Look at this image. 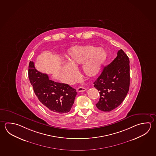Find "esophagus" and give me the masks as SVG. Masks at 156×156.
<instances>
[{
  "label": "esophagus",
  "mask_w": 156,
  "mask_h": 156,
  "mask_svg": "<svg viewBox=\"0 0 156 156\" xmlns=\"http://www.w3.org/2000/svg\"><path fill=\"white\" fill-rule=\"evenodd\" d=\"M86 90V88L83 87H80L77 88L76 91L78 92H85Z\"/></svg>",
  "instance_id": "1"
}]
</instances>
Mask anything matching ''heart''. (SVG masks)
Listing matches in <instances>:
<instances>
[{
  "label": "heart",
  "mask_w": 156,
  "mask_h": 156,
  "mask_svg": "<svg viewBox=\"0 0 156 156\" xmlns=\"http://www.w3.org/2000/svg\"><path fill=\"white\" fill-rule=\"evenodd\" d=\"M107 56L106 51L94 45L75 46L68 51L69 64L62 69V75L68 81L76 79V68L82 63L81 70L86 76L94 77L99 74Z\"/></svg>",
  "instance_id": "obj_1"
}]
</instances>
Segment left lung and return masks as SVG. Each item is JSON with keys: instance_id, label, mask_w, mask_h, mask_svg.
<instances>
[{"instance_id": "obj_1", "label": "left lung", "mask_w": 156, "mask_h": 156, "mask_svg": "<svg viewBox=\"0 0 156 156\" xmlns=\"http://www.w3.org/2000/svg\"><path fill=\"white\" fill-rule=\"evenodd\" d=\"M130 61L122 49L113 61L103 68L102 73L94 83L99 91L100 98L97 108L110 112L123 102L130 86Z\"/></svg>"}]
</instances>
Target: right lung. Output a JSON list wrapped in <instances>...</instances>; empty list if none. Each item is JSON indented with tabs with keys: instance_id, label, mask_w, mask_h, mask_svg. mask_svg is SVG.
<instances>
[{
	"instance_id": "right-lung-1",
	"label": "right lung",
	"mask_w": 156,
	"mask_h": 156,
	"mask_svg": "<svg viewBox=\"0 0 156 156\" xmlns=\"http://www.w3.org/2000/svg\"><path fill=\"white\" fill-rule=\"evenodd\" d=\"M28 73L34 94L43 106L58 114L70 111L77 94L75 88L49 79L48 75L36 69L32 61L29 63Z\"/></svg>"
}]
</instances>
